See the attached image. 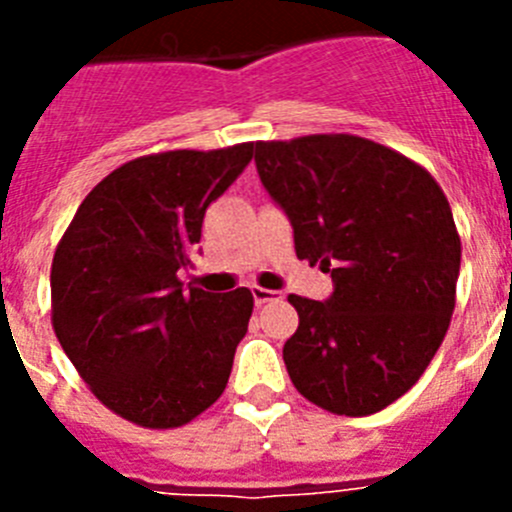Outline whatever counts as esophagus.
Masks as SVG:
<instances>
[{
    "mask_svg": "<svg viewBox=\"0 0 512 512\" xmlns=\"http://www.w3.org/2000/svg\"><path fill=\"white\" fill-rule=\"evenodd\" d=\"M253 302H256V307L266 305V302L271 300H279L282 297V292H274V289H264V287H253Z\"/></svg>",
    "mask_w": 512,
    "mask_h": 512,
    "instance_id": "1",
    "label": "esophagus"
}]
</instances>
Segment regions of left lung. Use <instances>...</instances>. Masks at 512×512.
<instances>
[{"mask_svg":"<svg viewBox=\"0 0 512 512\" xmlns=\"http://www.w3.org/2000/svg\"><path fill=\"white\" fill-rule=\"evenodd\" d=\"M256 169L295 228L297 259L333 277L325 302L289 295V379L328 413H379L449 330L461 238L446 194L408 156L348 133L259 140Z\"/></svg>","mask_w":512,"mask_h":512,"instance_id":"obj_1","label":"left lung"}]
</instances>
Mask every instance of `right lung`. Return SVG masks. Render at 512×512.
<instances>
[{
    "label": "right lung",
    "instance_id": "obj_1",
    "mask_svg": "<svg viewBox=\"0 0 512 512\" xmlns=\"http://www.w3.org/2000/svg\"><path fill=\"white\" fill-rule=\"evenodd\" d=\"M251 156L238 143L133 158L84 197L53 253L58 343L104 408L140 428H179L228 384L251 289H182L179 269Z\"/></svg>",
    "mask_w": 512,
    "mask_h": 512
}]
</instances>
